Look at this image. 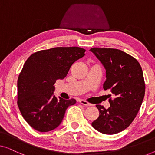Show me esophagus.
<instances>
[{
    "mask_svg": "<svg viewBox=\"0 0 155 155\" xmlns=\"http://www.w3.org/2000/svg\"><path fill=\"white\" fill-rule=\"evenodd\" d=\"M79 102H80V104H82V105L86 106V107H88V106H92V104L89 103L88 101H87L86 100H84V99H80Z\"/></svg>",
    "mask_w": 155,
    "mask_h": 155,
    "instance_id": "1",
    "label": "esophagus"
}]
</instances>
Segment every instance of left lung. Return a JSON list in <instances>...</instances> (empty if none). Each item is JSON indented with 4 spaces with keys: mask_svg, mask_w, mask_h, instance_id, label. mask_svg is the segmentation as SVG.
<instances>
[{
    "mask_svg": "<svg viewBox=\"0 0 155 155\" xmlns=\"http://www.w3.org/2000/svg\"><path fill=\"white\" fill-rule=\"evenodd\" d=\"M90 51L106 69L104 90L114 95L109 99V109L96 105L99 116L92 126L104 134H116L130 126L141 107L145 92L143 70L136 59L119 49L95 47Z\"/></svg>",
    "mask_w": 155,
    "mask_h": 155,
    "instance_id": "8db88e82",
    "label": "left lung"
}]
</instances>
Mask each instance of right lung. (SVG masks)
I'll return each instance as SVG.
<instances>
[{
	"mask_svg": "<svg viewBox=\"0 0 155 155\" xmlns=\"http://www.w3.org/2000/svg\"><path fill=\"white\" fill-rule=\"evenodd\" d=\"M82 48L56 47L34 53L27 58L18 80V105L31 128L48 132L57 128L67 108L76 103L54 95V84L63 79L74 62L83 57Z\"/></svg>",
	"mask_w": 155,
	"mask_h": 155,
	"instance_id": "1",
	"label": "right lung"
}]
</instances>
